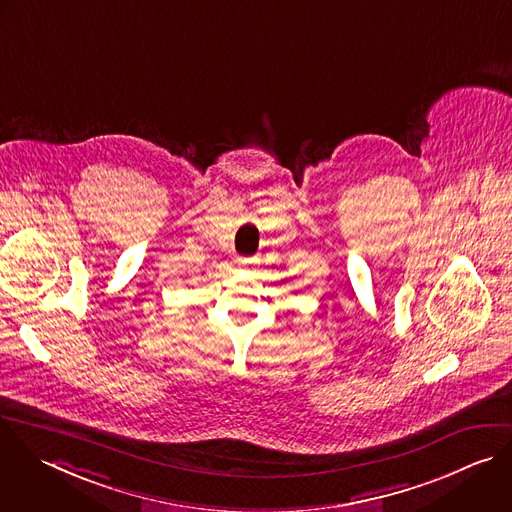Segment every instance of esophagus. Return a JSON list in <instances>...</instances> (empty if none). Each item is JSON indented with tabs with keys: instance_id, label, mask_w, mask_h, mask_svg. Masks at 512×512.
<instances>
[{
	"instance_id": "1",
	"label": "esophagus",
	"mask_w": 512,
	"mask_h": 512,
	"mask_svg": "<svg viewBox=\"0 0 512 512\" xmlns=\"http://www.w3.org/2000/svg\"><path fill=\"white\" fill-rule=\"evenodd\" d=\"M236 262H238V268H248V266L252 264V260H250V258H238Z\"/></svg>"
}]
</instances>
